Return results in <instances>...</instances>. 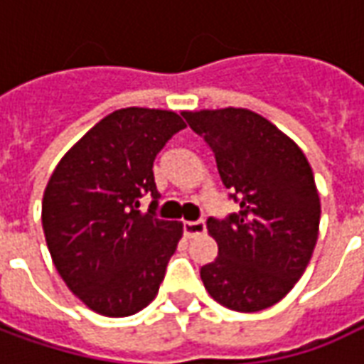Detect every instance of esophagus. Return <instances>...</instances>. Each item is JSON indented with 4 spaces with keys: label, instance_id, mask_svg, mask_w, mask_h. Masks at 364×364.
<instances>
[{
    "label": "esophagus",
    "instance_id": "esophagus-1",
    "mask_svg": "<svg viewBox=\"0 0 364 364\" xmlns=\"http://www.w3.org/2000/svg\"><path fill=\"white\" fill-rule=\"evenodd\" d=\"M206 230V224L203 220H197V222H185L183 224V234L187 237H195L198 234H205Z\"/></svg>",
    "mask_w": 364,
    "mask_h": 364
}]
</instances>
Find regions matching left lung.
Listing matches in <instances>:
<instances>
[{
    "label": "left lung",
    "mask_w": 364,
    "mask_h": 364,
    "mask_svg": "<svg viewBox=\"0 0 364 364\" xmlns=\"http://www.w3.org/2000/svg\"><path fill=\"white\" fill-rule=\"evenodd\" d=\"M214 151L240 213L208 218L218 255L200 269L208 294L236 312H259L289 294L310 263L320 230L312 167L294 140L250 109L183 112Z\"/></svg>",
    "instance_id": "8db88e82"
}]
</instances>
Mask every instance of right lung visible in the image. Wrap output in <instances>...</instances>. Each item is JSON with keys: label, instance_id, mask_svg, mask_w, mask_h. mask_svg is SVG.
I'll use <instances>...</instances> for the list:
<instances>
[{"label": "right lung", "instance_id": "right-lung-1", "mask_svg": "<svg viewBox=\"0 0 364 364\" xmlns=\"http://www.w3.org/2000/svg\"><path fill=\"white\" fill-rule=\"evenodd\" d=\"M185 120L128 107L107 114L64 154L43 197V230L66 287L93 312L124 318L156 298L181 222L156 218L154 159ZM154 197L148 213L139 198Z\"/></svg>", "mask_w": 364, "mask_h": 364}]
</instances>
